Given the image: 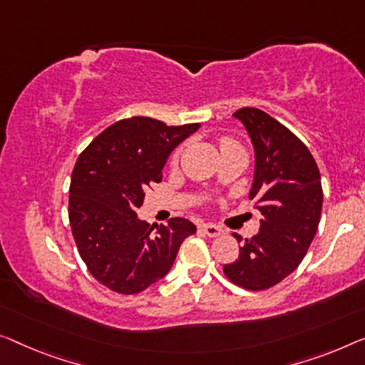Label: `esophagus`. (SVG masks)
<instances>
[{"label": "esophagus", "mask_w": 365, "mask_h": 365, "mask_svg": "<svg viewBox=\"0 0 365 365\" xmlns=\"http://www.w3.org/2000/svg\"><path fill=\"white\" fill-rule=\"evenodd\" d=\"M201 230L205 231V235L206 236H210V237H217V236H221L222 235V230L220 226H216V225H213V222H206V225H203L201 226Z\"/></svg>", "instance_id": "34e87169"}]
</instances>
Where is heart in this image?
I'll return each mask as SVG.
<instances>
[{"instance_id":"1","label":"heart","mask_w":365,"mask_h":365,"mask_svg":"<svg viewBox=\"0 0 365 365\" xmlns=\"http://www.w3.org/2000/svg\"><path fill=\"white\" fill-rule=\"evenodd\" d=\"M226 144H232L231 140H222V145H226Z\"/></svg>"}]
</instances>
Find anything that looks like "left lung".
<instances>
[{
	"label": "left lung",
	"mask_w": 365,
	"mask_h": 365,
	"mask_svg": "<svg viewBox=\"0 0 365 365\" xmlns=\"http://www.w3.org/2000/svg\"><path fill=\"white\" fill-rule=\"evenodd\" d=\"M232 116L246 128L254 148L249 198L262 220L257 235L239 247V257L225 265V274L247 290H265L300 265L317 235L322 177L307 145L267 113L242 108Z\"/></svg>",
	"instance_id": "8db88e82"
}]
</instances>
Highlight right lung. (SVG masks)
<instances>
[{"label":"right lung","mask_w":365,"mask_h":365,"mask_svg":"<svg viewBox=\"0 0 365 365\" xmlns=\"http://www.w3.org/2000/svg\"><path fill=\"white\" fill-rule=\"evenodd\" d=\"M200 124L167 126L134 116L114 123L81 152L72 173L68 220L78 252L95 279L133 295L164 279L197 226L172 217L157 226L138 216L145 192L178 144Z\"/></svg>","instance_id":"add662e5"}]
</instances>
